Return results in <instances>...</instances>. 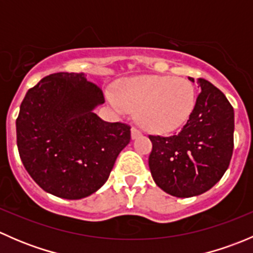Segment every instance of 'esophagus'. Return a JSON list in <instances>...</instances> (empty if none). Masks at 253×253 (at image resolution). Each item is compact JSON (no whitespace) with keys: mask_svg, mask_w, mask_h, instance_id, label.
<instances>
[{"mask_svg":"<svg viewBox=\"0 0 253 253\" xmlns=\"http://www.w3.org/2000/svg\"><path fill=\"white\" fill-rule=\"evenodd\" d=\"M131 134H132V138L136 139V138H138V137L142 136V132L139 131V129L137 128V127H132Z\"/></svg>","mask_w":253,"mask_h":253,"instance_id":"34e87169","label":"esophagus"}]
</instances>
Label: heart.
I'll use <instances>...</instances> for the list:
<instances>
[{
  "instance_id": "heart-1",
  "label": "heart",
  "mask_w": 253,
  "mask_h": 253,
  "mask_svg": "<svg viewBox=\"0 0 253 253\" xmlns=\"http://www.w3.org/2000/svg\"><path fill=\"white\" fill-rule=\"evenodd\" d=\"M108 99L121 114L138 110V121L149 131L168 133L190 119L196 105V91L185 78L141 76L122 82L117 94H109Z\"/></svg>"
}]
</instances>
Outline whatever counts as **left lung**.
<instances>
[{
  "mask_svg": "<svg viewBox=\"0 0 253 253\" xmlns=\"http://www.w3.org/2000/svg\"><path fill=\"white\" fill-rule=\"evenodd\" d=\"M195 83V79L188 77ZM187 124L170 137L149 136L154 182L169 195L186 198L211 190L230 164L234 149V109L226 96L203 78Z\"/></svg>",
  "mask_w": 253,
  "mask_h": 253,
  "instance_id": "1",
  "label": "left lung"
}]
</instances>
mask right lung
Instances as JSON below:
<instances>
[{"label": "right lung", "instance_id": "right-lung-1", "mask_svg": "<svg viewBox=\"0 0 253 253\" xmlns=\"http://www.w3.org/2000/svg\"><path fill=\"white\" fill-rule=\"evenodd\" d=\"M103 91L84 73L60 72L27 91L16 121L19 157L44 191L81 200L108 181L116 158L131 141V127L94 112Z\"/></svg>", "mask_w": 253, "mask_h": 253}]
</instances>
